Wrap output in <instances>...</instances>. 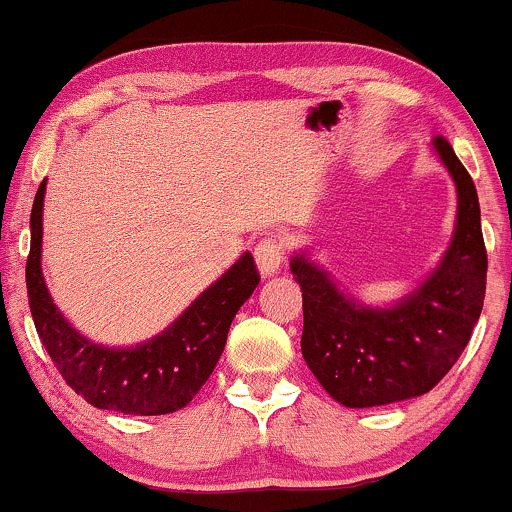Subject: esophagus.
Returning <instances> with one entry per match:
<instances>
[{
  "instance_id": "obj_1",
  "label": "esophagus",
  "mask_w": 512,
  "mask_h": 512,
  "mask_svg": "<svg viewBox=\"0 0 512 512\" xmlns=\"http://www.w3.org/2000/svg\"><path fill=\"white\" fill-rule=\"evenodd\" d=\"M255 260H257V267L264 276H271L274 271H278L281 267L283 260H286V250H283V241L276 236H267L262 238L260 243H257L255 248Z\"/></svg>"
}]
</instances>
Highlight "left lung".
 <instances>
[{"mask_svg":"<svg viewBox=\"0 0 512 512\" xmlns=\"http://www.w3.org/2000/svg\"><path fill=\"white\" fill-rule=\"evenodd\" d=\"M456 181V231L439 267L387 309L364 307L304 255L290 260L302 288V357L349 409L430 392L468 345L487 290V248L475 184L444 137L432 141Z\"/></svg>","mask_w":512,"mask_h":512,"instance_id":"1","label":"left lung"}]
</instances>
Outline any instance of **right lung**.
Returning <instances> with one entry per match:
<instances>
[{
  "instance_id": "obj_1",
  "label": "right lung",
  "mask_w": 512,
  "mask_h": 512,
  "mask_svg": "<svg viewBox=\"0 0 512 512\" xmlns=\"http://www.w3.org/2000/svg\"><path fill=\"white\" fill-rule=\"evenodd\" d=\"M47 179L30 215L25 283L32 321L63 380L96 409L132 416H163L196 397L222 357L229 326L260 283L250 252L153 340L137 347H103L82 338L58 312L42 276V210Z\"/></svg>"
}]
</instances>
